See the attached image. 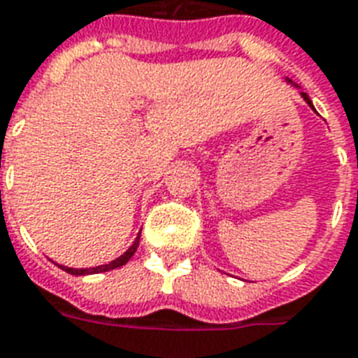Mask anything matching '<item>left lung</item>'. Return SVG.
<instances>
[{
	"instance_id": "left-lung-1",
	"label": "left lung",
	"mask_w": 358,
	"mask_h": 358,
	"mask_svg": "<svg viewBox=\"0 0 358 358\" xmlns=\"http://www.w3.org/2000/svg\"><path fill=\"white\" fill-rule=\"evenodd\" d=\"M287 83L294 85V87H298V89H300V85L292 83V81H290V79H287ZM300 94H301V98H303V100H306V102H307V106H309V108H311V110H313V112H317V110H315V108H313V102H311V98L307 96V92H300Z\"/></svg>"
}]
</instances>
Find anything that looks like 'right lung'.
<instances>
[{
    "mask_svg": "<svg viewBox=\"0 0 358 358\" xmlns=\"http://www.w3.org/2000/svg\"><path fill=\"white\" fill-rule=\"evenodd\" d=\"M138 243H140V233L138 237L134 239V243H132L131 246H129V250L127 252H123L119 258H115L113 262H110V264H104V266H96V267H87V269H76V267H66V266H57L60 267V269H64L66 273H71V275H92V273H104V271H112V269H117V267L125 266L127 262L131 260L132 254L136 252V248H138Z\"/></svg>",
    "mask_w": 358,
    "mask_h": 358,
    "instance_id": "1",
    "label": "right lung"
}]
</instances>
